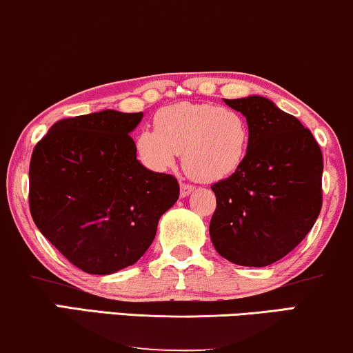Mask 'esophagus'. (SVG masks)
<instances>
[{"label":"esophagus","mask_w":353,"mask_h":353,"mask_svg":"<svg viewBox=\"0 0 353 353\" xmlns=\"http://www.w3.org/2000/svg\"><path fill=\"white\" fill-rule=\"evenodd\" d=\"M192 191H194V186L192 185H188V183H181V185H180L181 197H188Z\"/></svg>","instance_id":"1"}]
</instances>
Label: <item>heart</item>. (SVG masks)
Listing matches in <instances>:
<instances>
[{"label":"heart","mask_w":353,"mask_h":353,"mask_svg":"<svg viewBox=\"0 0 353 353\" xmlns=\"http://www.w3.org/2000/svg\"><path fill=\"white\" fill-rule=\"evenodd\" d=\"M134 146L139 161L152 172L173 167L181 154L188 175L214 183L226 180L242 167L250 129L247 119L232 108L180 101L157 111L152 132H140Z\"/></svg>","instance_id":"b5f03b06"}]
</instances>
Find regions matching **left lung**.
I'll return each mask as SVG.
<instances>
[{"instance_id": "left-lung-1", "label": "left lung", "mask_w": 353, "mask_h": 353, "mask_svg": "<svg viewBox=\"0 0 353 353\" xmlns=\"http://www.w3.org/2000/svg\"><path fill=\"white\" fill-rule=\"evenodd\" d=\"M224 103L247 117L242 167L212 186L210 237L228 261L264 268L301 243L321 210L323 157L309 129L259 95Z\"/></svg>"}]
</instances>
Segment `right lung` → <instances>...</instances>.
<instances>
[{"label":"right lung","mask_w":353,"mask_h":353,"mask_svg":"<svg viewBox=\"0 0 353 353\" xmlns=\"http://www.w3.org/2000/svg\"><path fill=\"white\" fill-rule=\"evenodd\" d=\"M143 113L105 110L62 119L34 146L30 212L71 264L108 275L135 264L180 196L176 178L137 159Z\"/></svg>","instance_id":"obj_1"}]
</instances>
